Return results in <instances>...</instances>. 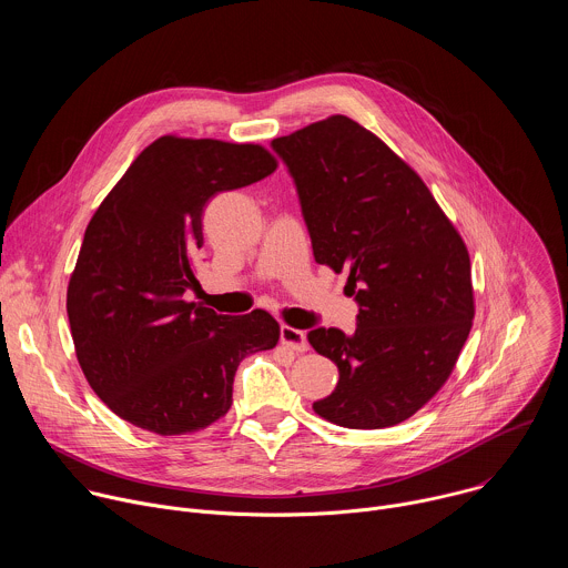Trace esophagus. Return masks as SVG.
Segmentation results:
<instances>
[{
    "label": "esophagus",
    "mask_w": 568,
    "mask_h": 568,
    "mask_svg": "<svg viewBox=\"0 0 568 568\" xmlns=\"http://www.w3.org/2000/svg\"><path fill=\"white\" fill-rule=\"evenodd\" d=\"M281 344L296 351V353H303L307 351V339H305V333L303 331H296L292 326H281Z\"/></svg>",
    "instance_id": "esophagus-1"
}]
</instances>
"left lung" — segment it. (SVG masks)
I'll use <instances>...</instances> for the list:
<instances>
[{
    "label": "left lung",
    "instance_id": "1",
    "mask_svg": "<svg viewBox=\"0 0 568 568\" xmlns=\"http://www.w3.org/2000/svg\"><path fill=\"white\" fill-rule=\"evenodd\" d=\"M287 166L314 261L359 305L353 335L312 328L337 364L335 390L312 409L339 427L412 418L452 375L474 318L463 237L418 173L373 132L335 114L272 141Z\"/></svg>",
    "mask_w": 568,
    "mask_h": 568
}]
</instances>
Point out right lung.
<instances>
[{
    "label": "right lung",
    "instance_id": "1",
    "mask_svg": "<svg viewBox=\"0 0 568 568\" xmlns=\"http://www.w3.org/2000/svg\"><path fill=\"white\" fill-rule=\"evenodd\" d=\"M276 159L256 143L159 136L88 224L67 290L75 357L123 420L159 436L206 429L233 402L240 362L278 344V321L184 301L197 285L211 197L265 180Z\"/></svg>",
    "mask_w": 568,
    "mask_h": 568
}]
</instances>
